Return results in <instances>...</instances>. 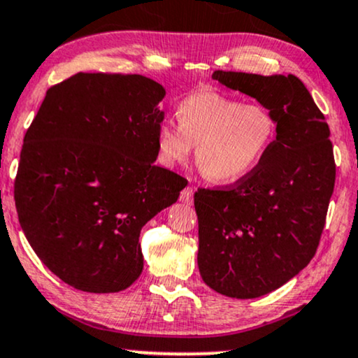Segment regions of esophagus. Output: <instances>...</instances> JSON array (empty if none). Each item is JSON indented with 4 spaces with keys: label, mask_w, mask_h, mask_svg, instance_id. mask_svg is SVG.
Segmentation results:
<instances>
[{
    "label": "esophagus",
    "mask_w": 358,
    "mask_h": 358,
    "mask_svg": "<svg viewBox=\"0 0 358 358\" xmlns=\"http://www.w3.org/2000/svg\"><path fill=\"white\" fill-rule=\"evenodd\" d=\"M180 201L185 205L193 203V188L192 187H187L182 193H180Z\"/></svg>",
    "instance_id": "1"
}]
</instances>
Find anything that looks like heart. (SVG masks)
Wrapping results in <instances>:
<instances>
[{"mask_svg": "<svg viewBox=\"0 0 358 358\" xmlns=\"http://www.w3.org/2000/svg\"><path fill=\"white\" fill-rule=\"evenodd\" d=\"M178 127L157 131L158 160L168 168L195 163L208 182L230 185L252 173L272 148L277 122L260 103H242L218 92H195L176 105Z\"/></svg>", "mask_w": 358, "mask_h": 358, "instance_id": "obj_1", "label": "heart"}]
</instances>
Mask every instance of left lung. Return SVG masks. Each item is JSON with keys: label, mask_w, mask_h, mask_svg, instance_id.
<instances>
[{"label": "left lung", "mask_w": 358, "mask_h": 358, "mask_svg": "<svg viewBox=\"0 0 358 358\" xmlns=\"http://www.w3.org/2000/svg\"><path fill=\"white\" fill-rule=\"evenodd\" d=\"M213 80L272 111L277 136L255 170L227 190H198V270L210 288L257 299L315 255L335 185L329 124L295 75L215 71Z\"/></svg>", "instance_id": "left-lung-1"}]
</instances>
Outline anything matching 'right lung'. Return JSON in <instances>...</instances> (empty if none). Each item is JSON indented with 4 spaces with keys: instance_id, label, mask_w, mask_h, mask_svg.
<instances>
[{
    "instance_id": "obj_1",
    "label": "right lung",
    "mask_w": 358,
    "mask_h": 358,
    "mask_svg": "<svg viewBox=\"0 0 358 358\" xmlns=\"http://www.w3.org/2000/svg\"><path fill=\"white\" fill-rule=\"evenodd\" d=\"M165 88L141 75L78 73L46 92L15 182L20 225L64 283L115 294L143 270L140 231L187 180L157 166Z\"/></svg>"
}]
</instances>
